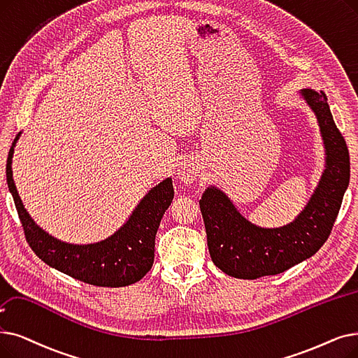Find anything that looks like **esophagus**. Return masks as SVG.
Segmentation results:
<instances>
[{"label":"esophagus","instance_id":"esophagus-1","mask_svg":"<svg viewBox=\"0 0 358 358\" xmlns=\"http://www.w3.org/2000/svg\"><path fill=\"white\" fill-rule=\"evenodd\" d=\"M197 177V166L192 162H182L178 168V178L184 184H192Z\"/></svg>","mask_w":358,"mask_h":358}]
</instances>
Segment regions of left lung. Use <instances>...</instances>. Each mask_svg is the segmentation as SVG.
I'll list each match as a JSON object with an SVG mask.
<instances>
[{
  "mask_svg": "<svg viewBox=\"0 0 358 358\" xmlns=\"http://www.w3.org/2000/svg\"><path fill=\"white\" fill-rule=\"evenodd\" d=\"M315 111L326 148V169L301 215L282 228H259L217 189L199 200L212 262L229 276L256 279L281 273L313 256L328 240L350 182V153L323 92L301 90Z\"/></svg>",
  "mask_w": 358,
  "mask_h": 358,
  "instance_id": "1",
  "label": "left lung"
}]
</instances>
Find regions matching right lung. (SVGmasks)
<instances>
[{"mask_svg":"<svg viewBox=\"0 0 358 358\" xmlns=\"http://www.w3.org/2000/svg\"><path fill=\"white\" fill-rule=\"evenodd\" d=\"M19 136H15L10 148L6 174L26 241L35 255L51 268L90 285L115 288L141 281L153 265L155 237L165 210L174 199L173 180L166 178L153 187L138 203L127 224L110 238L86 245L63 243L34 222L15 189L11 159Z\"/></svg>","mask_w":358,"mask_h":358,"instance_id":"right-lung-1","label":"right lung"}]
</instances>
